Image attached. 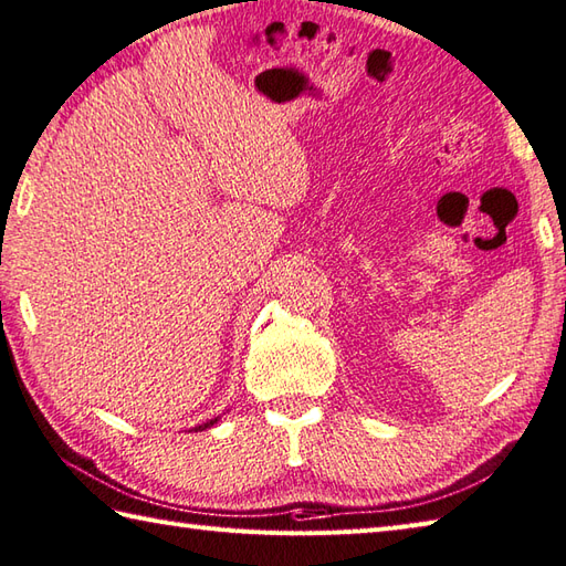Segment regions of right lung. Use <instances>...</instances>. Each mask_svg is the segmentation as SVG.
I'll use <instances>...</instances> for the list:
<instances>
[{"label":"right lung","instance_id":"1","mask_svg":"<svg viewBox=\"0 0 566 566\" xmlns=\"http://www.w3.org/2000/svg\"><path fill=\"white\" fill-rule=\"evenodd\" d=\"M216 420H209V423H203V426H199V430H203V428H209V426H213Z\"/></svg>","mask_w":566,"mask_h":566}]
</instances>
